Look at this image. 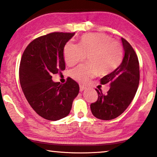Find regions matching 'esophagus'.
I'll return each mask as SVG.
<instances>
[{"label":"esophagus","instance_id":"34e87169","mask_svg":"<svg viewBox=\"0 0 157 157\" xmlns=\"http://www.w3.org/2000/svg\"><path fill=\"white\" fill-rule=\"evenodd\" d=\"M86 89V87H85V86L82 85H79V91L80 92H82L84 91Z\"/></svg>","mask_w":157,"mask_h":157}]
</instances>
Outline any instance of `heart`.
Here are the masks:
<instances>
[{
    "label": "heart",
    "mask_w": 157,
    "mask_h": 157,
    "mask_svg": "<svg viewBox=\"0 0 157 157\" xmlns=\"http://www.w3.org/2000/svg\"><path fill=\"white\" fill-rule=\"evenodd\" d=\"M87 65H80L71 71V77L80 83H87L98 74L106 75L113 72L120 65L123 57L121 44L104 33L85 34L78 45L71 42L65 45L63 50L66 64L73 66L87 56Z\"/></svg>",
    "instance_id": "heart-1"
}]
</instances>
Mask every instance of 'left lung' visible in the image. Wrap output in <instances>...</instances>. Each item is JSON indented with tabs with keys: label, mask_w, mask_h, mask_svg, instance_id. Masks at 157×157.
Here are the masks:
<instances>
[{
	"label": "left lung",
	"mask_w": 157,
	"mask_h": 157,
	"mask_svg": "<svg viewBox=\"0 0 157 157\" xmlns=\"http://www.w3.org/2000/svg\"><path fill=\"white\" fill-rule=\"evenodd\" d=\"M124 55L120 66L101 78V84L109 83L107 94L96 90L98 99L90 105L92 113L98 119L110 120L122 114L135 96L140 83L138 57L131 45L122 37Z\"/></svg>",
	"instance_id": "obj_1"
}]
</instances>
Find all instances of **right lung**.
<instances>
[{
  "label": "right lung",
  "instance_id": "add662e5",
  "mask_svg": "<svg viewBox=\"0 0 157 157\" xmlns=\"http://www.w3.org/2000/svg\"><path fill=\"white\" fill-rule=\"evenodd\" d=\"M74 35L57 32L43 35L33 40L22 56V90L35 112L45 120L57 121L67 116L79 93V85L72 78L65 84L52 79V75L65 69L64 48Z\"/></svg>",
  "mask_w": 157,
  "mask_h": 157
}]
</instances>
